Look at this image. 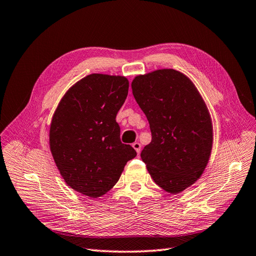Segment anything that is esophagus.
<instances>
[{
	"label": "esophagus",
	"instance_id": "esophagus-1",
	"mask_svg": "<svg viewBox=\"0 0 256 256\" xmlns=\"http://www.w3.org/2000/svg\"><path fill=\"white\" fill-rule=\"evenodd\" d=\"M133 148L136 150V152H137V154H140V148H142V145H140V142H134L133 144Z\"/></svg>",
	"mask_w": 256,
	"mask_h": 256
}]
</instances>
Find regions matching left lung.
<instances>
[{"label": "left lung", "mask_w": 256, "mask_h": 256, "mask_svg": "<svg viewBox=\"0 0 256 256\" xmlns=\"http://www.w3.org/2000/svg\"><path fill=\"white\" fill-rule=\"evenodd\" d=\"M132 90L152 130L140 154L150 176L166 192H184L201 178L212 152L206 102L190 78L174 69L136 76Z\"/></svg>", "instance_id": "1"}]
</instances>
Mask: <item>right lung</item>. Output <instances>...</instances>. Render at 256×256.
Instances as JSON below:
<instances>
[{
    "label": "right lung",
    "instance_id": "obj_1",
    "mask_svg": "<svg viewBox=\"0 0 256 256\" xmlns=\"http://www.w3.org/2000/svg\"><path fill=\"white\" fill-rule=\"evenodd\" d=\"M128 93L126 76L92 74L66 92L52 118L50 149L58 171L70 188L90 198L107 194L136 156L121 142L116 121Z\"/></svg>",
    "mask_w": 256,
    "mask_h": 256
}]
</instances>
